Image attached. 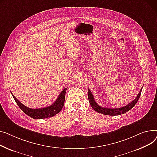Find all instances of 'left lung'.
<instances>
[{
	"label": "left lung",
	"instance_id": "1",
	"mask_svg": "<svg viewBox=\"0 0 157 157\" xmlns=\"http://www.w3.org/2000/svg\"><path fill=\"white\" fill-rule=\"evenodd\" d=\"M141 90H142V88L140 91L139 94H137V97L132 101V102H131L129 104H128L125 106H124L122 108H103L102 106L98 105V103L96 102L94 96L93 94H92L91 91L89 89H88L87 94H88V99H89V103L91 107L93 108L95 111H96L99 113H102L103 115L113 116V115H122L126 113L127 112L129 111L131 108H132L135 106V105L137 102V101L139 100L141 96Z\"/></svg>",
	"mask_w": 157,
	"mask_h": 157
}]
</instances>
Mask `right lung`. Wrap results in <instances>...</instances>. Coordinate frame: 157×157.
Here are the masks:
<instances>
[{
    "instance_id": "right-lung-1",
    "label": "right lung",
    "mask_w": 157,
    "mask_h": 157,
    "mask_svg": "<svg viewBox=\"0 0 157 157\" xmlns=\"http://www.w3.org/2000/svg\"><path fill=\"white\" fill-rule=\"evenodd\" d=\"M67 89V88H64L61 92V93L59 94L58 98L56 99V101H54V103L52 104L51 106L45 107V108H38V109H33V108L26 107V106L23 105L21 103H20V101H18L15 98V96L12 94V93L11 94L17 106L20 108V109L25 114L32 117V118L42 119V118L52 117L54 115H56L57 113H58L61 111L64 106Z\"/></svg>"
}]
</instances>
